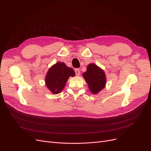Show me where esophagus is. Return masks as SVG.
Returning a JSON list of instances; mask_svg holds the SVG:
<instances>
[{
    "instance_id": "1",
    "label": "esophagus",
    "mask_w": 151,
    "mask_h": 151,
    "mask_svg": "<svg viewBox=\"0 0 151 151\" xmlns=\"http://www.w3.org/2000/svg\"><path fill=\"white\" fill-rule=\"evenodd\" d=\"M75 72H76V75L77 76H79L81 74V72H80V70L79 68H76L75 69Z\"/></svg>"
}]
</instances>
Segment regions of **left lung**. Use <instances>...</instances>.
<instances>
[{
    "instance_id": "8db88e82",
    "label": "left lung",
    "mask_w": 151,
    "mask_h": 151,
    "mask_svg": "<svg viewBox=\"0 0 151 151\" xmlns=\"http://www.w3.org/2000/svg\"><path fill=\"white\" fill-rule=\"evenodd\" d=\"M83 76L88 84L91 92L94 94L98 93L106 85V76L104 72L96 65L90 63Z\"/></svg>"
}]
</instances>
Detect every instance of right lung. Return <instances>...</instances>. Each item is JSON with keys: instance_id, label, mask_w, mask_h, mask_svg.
<instances>
[{"instance_id": "obj_1", "label": "right lung", "mask_w": 151, "mask_h": 151, "mask_svg": "<svg viewBox=\"0 0 151 151\" xmlns=\"http://www.w3.org/2000/svg\"><path fill=\"white\" fill-rule=\"evenodd\" d=\"M75 72L65 63L57 62L49 68L45 77V84L55 94L60 93L64 88L69 77L74 76Z\"/></svg>"}]
</instances>
